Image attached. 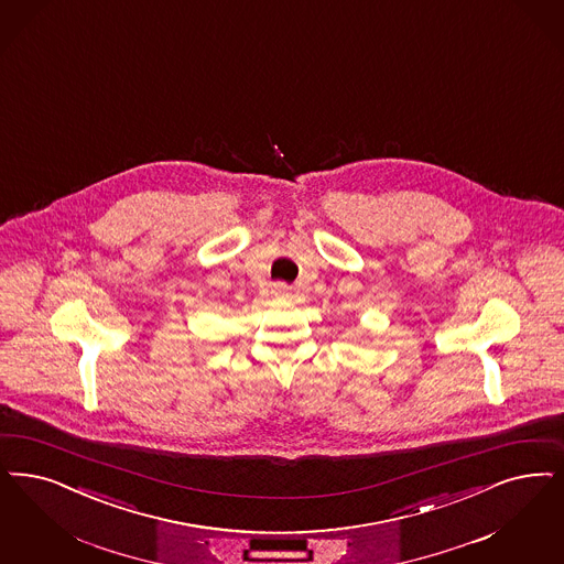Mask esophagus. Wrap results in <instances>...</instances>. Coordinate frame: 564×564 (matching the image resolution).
<instances>
[{"instance_id":"34e87169","label":"esophagus","mask_w":564,"mask_h":564,"mask_svg":"<svg viewBox=\"0 0 564 564\" xmlns=\"http://www.w3.org/2000/svg\"><path fill=\"white\" fill-rule=\"evenodd\" d=\"M272 295H274L276 300H288L292 293H290V288H288L285 283H274V285H272Z\"/></svg>"}]
</instances>
